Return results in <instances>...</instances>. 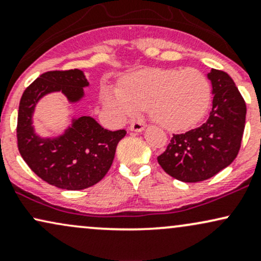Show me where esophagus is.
Instances as JSON below:
<instances>
[{"instance_id":"1","label":"esophagus","mask_w":261,"mask_h":261,"mask_svg":"<svg viewBox=\"0 0 261 261\" xmlns=\"http://www.w3.org/2000/svg\"><path fill=\"white\" fill-rule=\"evenodd\" d=\"M145 128V124L142 121H133L130 124V130L135 131V133H141Z\"/></svg>"}]
</instances>
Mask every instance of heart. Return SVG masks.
Listing matches in <instances>:
<instances>
[{"label":"heart","mask_w":261,"mask_h":261,"mask_svg":"<svg viewBox=\"0 0 261 261\" xmlns=\"http://www.w3.org/2000/svg\"><path fill=\"white\" fill-rule=\"evenodd\" d=\"M104 106L119 119L136 115L148 107L151 118L172 131L193 127L211 103V85L199 70L146 68L124 81V86L101 88Z\"/></svg>","instance_id":"heart-1"}]
</instances>
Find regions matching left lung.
<instances>
[{
    "mask_svg": "<svg viewBox=\"0 0 261 261\" xmlns=\"http://www.w3.org/2000/svg\"><path fill=\"white\" fill-rule=\"evenodd\" d=\"M212 110L207 121L185 134L173 135L158 163L167 174L185 182L202 181L228 167L238 154L247 106L224 71L212 68Z\"/></svg>",
    "mask_w": 261,
    "mask_h": 261,
    "instance_id": "1",
    "label": "left lung"
}]
</instances>
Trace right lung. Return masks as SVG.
Segmentation results:
<instances>
[{
    "label": "right lung",
    "instance_id": "1",
    "mask_svg": "<svg viewBox=\"0 0 261 261\" xmlns=\"http://www.w3.org/2000/svg\"><path fill=\"white\" fill-rule=\"evenodd\" d=\"M88 81L82 71H49L27 87L20 98L17 121L18 149L28 167L47 184L66 190H82L97 184L113 164L125 130L109 131L91 116L73 119L64 135L43 139L34 133L35 104L51 92H62L71 103L83 97Z\"/></svg>",
    "mask_w": 261,
    "mask_h": 261
}]
</instances>
